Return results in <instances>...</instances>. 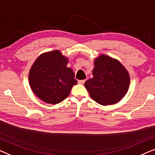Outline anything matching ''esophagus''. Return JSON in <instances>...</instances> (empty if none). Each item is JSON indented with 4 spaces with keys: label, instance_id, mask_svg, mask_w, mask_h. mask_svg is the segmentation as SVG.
I'll use <instances>...</instances> for the list:
<instances>
[{
    "label": "esophagus",
    "instance_id": "obj_1",
    "mask_svg": "<svg viewBox=\"0 0 155 155\" xmlns=\"http://www.w3.org/2000/svg\"><path fill=\"white\" fill-rule=\"evenodd\" d=\"M85 81H86V80H78V84H84Z\"/></svg>",
    "mask_w": 155,
    "mask_h": 155
}]
</instances>
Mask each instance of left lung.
Instances as JSON below:
<instances>
[{"mask_svg": "<svg viewBox=\"0 0 155 155\" xmlns=\"http://www.w3.org/2000/svg\"><path fill=\"white\" fill-rule=\"evenodd\" d=\"M93 77L85 82L91 98L102 105L114 104L128 92L130 85L128 71L119 60L106 55L94 60Z\"/></svg>", "mask_w": 155, "mask_h": 155, "instance_id": "obj_1", "label": "left lung"}]
</instances>
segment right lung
Here are the masks:
<instances>
[{
    "mask_svg": "<svg viewBox=\"0 0 155 155\" xmlns=\"http://www.w3.org/2000/svg\"><path fill=\"white\" fill-rule=\"evenodd\" d=\"M68 58L58 50L39 55L32 64L29 81L39 99L49 104L60 103L68 97L77 84L72 69L67 67Z\"/></svg>",
    "mask_w": 155,
    "mask_h": 155,
    "instance_id": "add662e5",
    "label": "right lung"
}]
</instances>
